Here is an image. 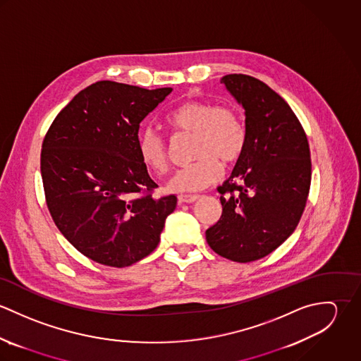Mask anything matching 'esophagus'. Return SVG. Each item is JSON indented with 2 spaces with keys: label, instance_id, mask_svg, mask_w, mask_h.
Masks as SVG:
<instances>
[{
  "label": "esophagus",
  "instance_id": "34e87169",
  "mask_svg": "<svg viewBox=\"0 0 361 361\" xmlns=\"http://www.w3.org/2000/svg\"><path fill=\"white\" fill-rule=\"evenodd\" d=\"M199 197L200 196H197V195H180V196H178L179 202H182V203H195L196 200H199Z\"/></svg>",
  "mask_w": 361,
  "mask_h": 361
}]
</instances>
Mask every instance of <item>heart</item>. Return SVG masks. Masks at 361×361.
Returning a JSON list of instances; mask_svg holds the SVG:
<instances>
[{"instance_id": "1", "label": "heart", "mask_w": 361, "mask_h": 361, "mask_svg": "<svg viewBox=\"0 0 361 361\" xmlns=\"http://www.w3.org/2000/svg\"><path fill=\"white\" fill-rule=\"evenodd\" d=\"M168 125L180 133H195L192 165L175 171L168 182L173 193H195L218 182L222 164H235L246 146V126L240 114L229 105L188 102L168 115ZM143 164L158 173L168 169V147L161 135L145 129L137 140Z\"/></svg>"}]
</instances>
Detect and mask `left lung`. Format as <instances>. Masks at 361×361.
Returning a JSON list of instances; mask_svg holds the SVG:
<instances>
[{"label": "left lung", "instance_id": "8db88e82", "mask_svg": "<svg viewBox=\"0 0 361 361\" xmlns=\"http://www.w3.org/2000/svg\"><path fill=\"white\" fill-rule=\"evenodd\" d=\"M221 83L245 108L247 137L218 186L222 215L206 239L216 255L250 262L279 247L302 218L311 182L309 142L289 104L264 82L233 73Z\"/></svg>", "mask_w": 361, "mask_h": 361}]
</instances>
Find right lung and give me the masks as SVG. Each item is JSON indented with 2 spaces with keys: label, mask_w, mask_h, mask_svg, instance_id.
Listing matches in <instances>:
<instances>
[{
  "label": "right lung",
  "mask_w": 361,
  "mask_h": 361,
  "mask_svg": "<svg viewBox=\"0 0 361 361\" xmlns=\"http://www.w3.org/2000/svg\"><path fill=\"white\" fill-rule=\"evenodd\" d=\"M172 92L102 80L79 92L44 137L40 169L52 219L83 256L108 267L147 257L176 196L157 186L139 150L140 122Z\"/></svg>",
  "instance_id": "1"
}]
</instances>
